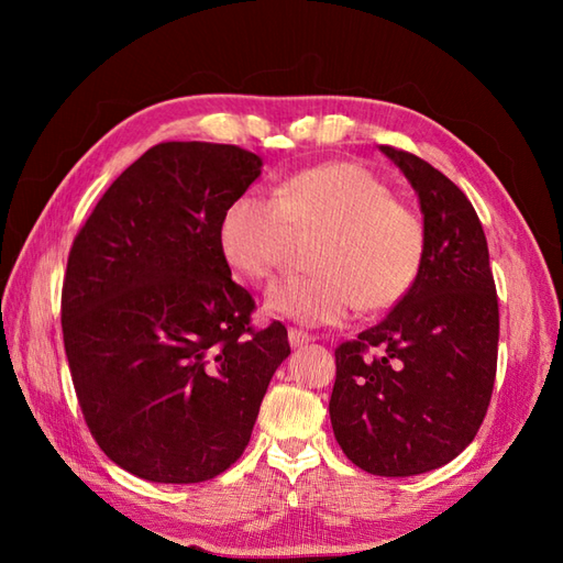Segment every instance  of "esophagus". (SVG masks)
<instances>
[{
    "instance_id": "esophagus-1",
    "label": "esophagus",
    "mask_w": 563,
    "mask_h": 563,
    "mask_svg": "<svg viewBox=\"0 0 563 563\" xmlns=\"http://www.w3.org/2000/svg\"><path fill=\"white\" fill-rule=\"evenodd\" d=\"M288 339H290L292 349H302V345L314 341L312 333H307V331H302V329H290V331H288Z\"/></svg>"
}]
</instances>
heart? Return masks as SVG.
<instances>
[{
  "instance_id": "heart-1",
  "label": "heart",
  "mask_w": 563,
  "mask_h": 563,
  "mask_svg": "<svg viewBox=\"0 0 563 563\" xmlns=\"http://www.w3.org/2000/svg\"><path fill=\"white\" fill-rule=\"evenodd\" d=\"M321 234L314 275L280 280L266 292L271 314L300 324H339L357 307L385 312L418 280L426 222L411 202L357 162H324L283 176L273 196L242 194L220 218L224 258L246 278L266 280L285 266L295 236Z\"/></svg>"
}]
</instances>
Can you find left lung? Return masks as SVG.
I'll use <instances>...</instances> for the list:
<instances>
[{
	"label": "left lung",
	"instance_id": "left-lung-1",
	"mask_svg": "<svg viewBox=\"0 0 563 563\" xmlns=\"http://www.w3.org/2000/svg\"><path fill=\"white\" fill-rule=\"evenodd\" d=\"M416 188L426 258L387 319L336 349L329 413L345 457L367 474L413 476L479 433L498 363V297L470 198L416 154L382 145Z\"/></svg>",
	"mask_w": 563,
	"mask_h": 563
}]
</instances>
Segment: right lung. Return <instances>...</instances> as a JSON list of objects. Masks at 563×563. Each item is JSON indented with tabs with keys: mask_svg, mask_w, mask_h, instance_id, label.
I'll list each match as a JSON object with an SVG mask.
<instances>
[{
	"mask_svg": "<svg viewBox=\"0 0 563 563\" xmlns=\"http://www.w3.org/2000/svg\"><path fill=\"white\" fill-rule=\"evenodd\" d=\"M261 174L236 145L159 142L101 196L71 242L65 353L93 440L159 484L214 479L242 457L275 369L280 321L232 280L220 218Z\"/></svg>",
	"mask_w": 563,
	"mask_h": 563,
	"instance_id": "obj_1",
	"label": "right lung"
}]
</instances>
